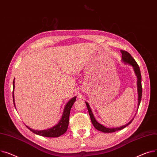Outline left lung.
I'll list each match as a JSON object with an SVG mask.
<instances>
[{"label":"left lung","mask_w":157,"mask_h":157,"mask_svg":"<svg viewBox=\"0 0 157 157\" xmlns=\"http://www.w3.org/2000/svg\"><path fill=\"white\" fill-rule=\"evenodd\" d=\"M121 53H122V61L125 63V64H127L128 65H131L134 70V71L135 73V75L137 77V94H138V104H137V108H139L140 103H141V97H142V86H141V71H140V69L138 64H137V63L136 62V61L134 60V59L131 56V55L127 52L125 51H121ZM86 104L88 109V112L90 117V120L91 122L93 123V125H94V127L96 128L97 130L101 131L103 132H105V133H110V132H114L115 131H120L122 130L123 128H124L125 127H127V125H129L132 121H133L132 118L131 121L128 122L127 124L118 127H113V128H108L105 127L104 125H103L102 124H101L100 123H99L94 118V116L93 115V113L92 112V110L90 108V106L89 105V103L86 101Z\"/></svg>","instance_id":"8db88e82"}]
</instances>
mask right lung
Listing matches in <instances>:
<instances>
[{"label":"right lung","instance_id":"1","mask_svg":"<svg viewBox=\"0 0 157 157\" xmlns=\"http://www.w3.org/2000/svg\"><path fill=\"white\" fill-rule=\"evenodd\" d=\"M14 79L13 80V103L14 105L15 106V102H14ZM77 97L74 96L69 100L68 102L66 104L65 106H64L63 113L62 115V117L60 119L59 122L56 125L53 126L51 128H48V129H44L42 131H37V130H34L31 128L30 127H26L30 130L32 132H33L35 134H37L39 136H42L44 137H59L63 134L65 133L67 131V128L68 127L69 124V117H70V113L71 108L74 104L75 101H76Z\"/></svg>","mask_w":157,"mask_h":157}]
</instances>
